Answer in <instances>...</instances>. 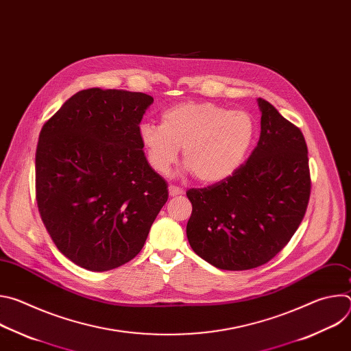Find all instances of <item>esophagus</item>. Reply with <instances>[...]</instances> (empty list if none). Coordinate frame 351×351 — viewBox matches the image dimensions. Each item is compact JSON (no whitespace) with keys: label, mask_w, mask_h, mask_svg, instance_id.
<instances>
[{"label":"esophagus","mask_w":351,"mask_h":351,"mask_svg":"<svg viewBox=\"0 0 351 351\" xmlns=\"http://www.w3.org/2000/svg\"><path fill=\"white\" fill-rule=\"evenodd\" d=\"M168 190H169V195H171V197L179 195V194H183V190H182L180 187H176V186H172V184L168 187Z\"/></svg>","instance_id":"esophagus-1"}]
</instances>
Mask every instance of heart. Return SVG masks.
<instances>
[{
	"mask_svg": "<svg viewBox=\"0 0 351 351\" xmlns=\"http://www.w3.org/2000/svg\"><path fill=\"white\" fill-rule=\"evenodd\" d=\"M256 121L247 111L210 101H184L161 114V125L141 123L138 138L153 169L165 175L183 148L186 171L206 183L232 176L256 137Z\"/></svg>",
	"mask_w": 351,
	"mask_h": 351,
	"instance_id": "heart-1",
	"label": "heart"
}]
</instances>
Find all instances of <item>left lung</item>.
Segmentation results:
<instances>
[{
	"label": "left lung",
	"mask_w": 351,
	"mask_h": 351,
	"mask_svg": "<svg viewBox=\"0 0 351 351\" xmlns=\"http://www.w3.org/2000/svg\"><path fill=\"white\" fill-rule=\"evenodd\" d=\"M261 133L245 164L228 179L186 194L193 206L186 233L197 256L226 271L267 264L302 223L310 199L303 133L263 98Z\"/></svg>",
	"instance_id": "8db88e82"
}]
</instances>
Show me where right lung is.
I'll return each instance as SVG.
<instances>
[{
    "instance_id": "add662e5",
    "label": "right lung",
    "mask_w": 351,
    "mask_h": 351,
    "mask_svg": "<svg viewBox=\"0 0 351 351\" xmlns=\"http://www.w3.org/2000/svg\"><path fill=\"white\" fill-rule=\"evenodd\" d=\"M153 101L144 93L82 90L40 132L41 219L60 252L87 271L133 260L168 199V184L148 164L138 138Z\"/></svg>"
}]
</instances>
